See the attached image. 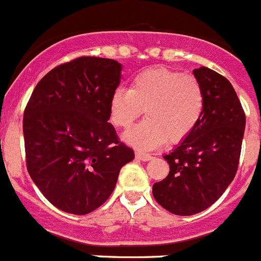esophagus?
Returning <instances> with one entry per match:
<instances>
[{
    "label": "esophagus",
    "mask_w": 261,
    "mask_h": 261,
    "mask_svg": "<svg viewBox=\"0 0 261 261\" xmlns=\"http://www.w3.org/2000/svg\"><path fill=\"white\" fill-rule=\"evenodd\" d=\"M136 156H137L138 159L143 160V162H149V160H151V158H152L150 154H146V152H142V151L136 152Z\"/></svg>",
    "instance_id": "34e87169"
}]
</instances>
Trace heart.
I'll list each match as a JSON object with an SVG mask.
<instances>
[{"mask_svg":"<svg viewBox=\"0 0 261 261\" xmlns=\"http://www.w3.org/2000/svg\"><path fill=\"white\" fill-rule=\"evenodd\" d=\"M146 119L125 133V141L136 147L151 150L177 143L190 135L202 118L204 92L193 75L166 67L149 68L130 80L129 89L118 88L110 99V120L128 129L141 114Z\"/></svg>","mask_w":261,"mask_h":261,"instance_id":"b5f03b06","label":"heart"}]
</instances>
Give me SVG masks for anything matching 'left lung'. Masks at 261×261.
<instances>
[{
	"label": "left lung",
	"instance_id": "left-lung-1",
	"mask_svg": "<svg viewBox=\"0 0 261 261\" xmlns=\"http://www.w3.org/2000/svg\"><path fill=\"white\" fill-rule=\"evenodd\" d=\"M204 110L194 130L171 154L169 173L152 185L163 208L190 216L214 204L233 181L240 163L246 115L231 84L208 67L195 68Z\"/></svg>",
	"mask_w": 261,
	"mask_h": 261
}]
</instances>
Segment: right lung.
<instances>
[{
  "label": "right lung",
  "instance_id": "1",
  "mask_svg": "<svg viewBox=\"0 0 261 261\" xmlns=\"http://www.w3.org/2000/svg\"><path fill=\"white\" fill-rule=\"evenodd\" d=\"M120 71L114 59L79 57L47 72L25 106L27 171L62 211L97 210L114 191L121 167L135 159L109 123Z\"/></svg>",
  "mask_w": 261,
  "mask_h": 261
}]
</instances>
